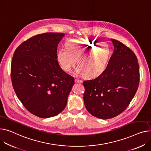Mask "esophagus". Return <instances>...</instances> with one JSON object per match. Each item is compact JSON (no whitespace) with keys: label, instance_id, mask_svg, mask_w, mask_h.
Here are the masks:
<instances>
[{"label":"esophagus","instance_id":"esophagus-1","mask_svg":"<svg viewBox=\"0 0 151 151\" xmlns=\"http://www.w3.org/2000/svg\"><path fill=\"white\" fill-rule=\"evenodd\" d=\"M75 82L76 83H82L83 81L81 79H79L78 78H76V79H75Z\"/></svg>","mask_w":151,"mask_h":151}]
</instances>
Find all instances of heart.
Wrapping results in <instances>:
<instances>
[{"mask_svg": "<svg viewBox=\"0 0 151 151\" xmlns=\"http://www.w3.org/2000/svg\"><path fill=\"white\" fill-rule=\"evenodd\" d=\"M65 48L59 49L58 53V61L64 71H70L78 61L76 72L86 78H96L104 72L110 55L107 44L96 40L72 39L66 42Z\"/></svg>", "mask_w": 151, "mask_h": 151, "instance_id": "1", "label": "heart"}]
</instances>
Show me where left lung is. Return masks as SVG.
Wrapping results in <instances>:
<instances>
[{
	"label": "left lung",
	"mask_w": 151,
	"mask_h": 151,
	"mask_svg": "<svg viewBox=\"0 0 151 151\" xmlns=\"http://www.w3.org/2000/svg\"><path fill=\"white\" fill-rule=\"evenodd\" d=\"M114 51L104 72L83 82L84 102L87 111L103 119L114 118L127 108L139 82L138 60L134 52L116 39H110Z\"/></svg>",
	"instance_id": "8db88e82"
}]
</instances>
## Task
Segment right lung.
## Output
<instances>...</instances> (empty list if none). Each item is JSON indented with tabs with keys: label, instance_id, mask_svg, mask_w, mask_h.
Wrapping results in <instances>:
<instances>
[{
	"label": "right lung",
	"instance_id": "obj_1",
	"mask_svg": "<svg viewBox=\"0 0 151 151\" xmlns=\"http://www.w3.org/2000/svg\"><path fill=\"white\" fill-rule=\"evenodd\" d=\"M45 33L28 39L15 50L11 78L19 99L32 114L52 117L65 109L74 78L64 72L57 60V47L64 36Z\"/></svg>",
	"mask_w": 151,
	"mask_h": 151
}]
</instances>
